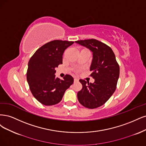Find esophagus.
I'll return each instance as SVG.
<instances>
[{
	"mask_svg": "<svg viewBox=\"0 0 146 146\" xmlns=\"http://www.w3.org/2000/svg\"><path fill=\"white\" fill-rule=\"evenodd\" d=\"M79 81V80H78V79H77V78H74V82H78Z\"/></svg>",
	"mask_w": 146,
	"mask_h": 146,
	"instance_id": "1",
	"label": "esophagus"
}]
</instances>
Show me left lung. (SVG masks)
Listing matches in <instances>:
<instances>
[{
  "instance_id": "obj_1",
  "label": "left lung",
  "mask_w": 146,
  "mask_h": 146,
  "mask_svg": "<svg viewBox=\"0 0 146 146\" xmlns=\"http://www.w3.org/2000/svg\"><path fill=\"white\" fill-rule=\"evenodd\" d=\"M93 54L90 70L95 79L91 83L80 79L82 88L78 93L80 104L88 109H96L104 104L115 92L119 76V67L110 47L96 39L78 40Z\"/></svg>"
}]
</instances>
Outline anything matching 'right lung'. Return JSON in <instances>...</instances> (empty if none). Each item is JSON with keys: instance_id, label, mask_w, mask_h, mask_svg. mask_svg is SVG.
<instances>
[{"instance_id": "right-lung-1", "label": "right lung", "mask_w": 146, "mask_h": 146, "mask_svg": "<svg viewBox=\"0 0 146 146\" xmlns=\"http://www.w3.org/2000/svg\"><path fill=\"white\" fill-rule=\"evenodd\" d=\"M74 42L56 40L37 50L30 58L27 73V82L33 95L41 104L53 106L62 100L65 92L72 85L74 79L66 74L56 78L55 68L62 64L65 50Z\"/></svg>"}]
</instances>
